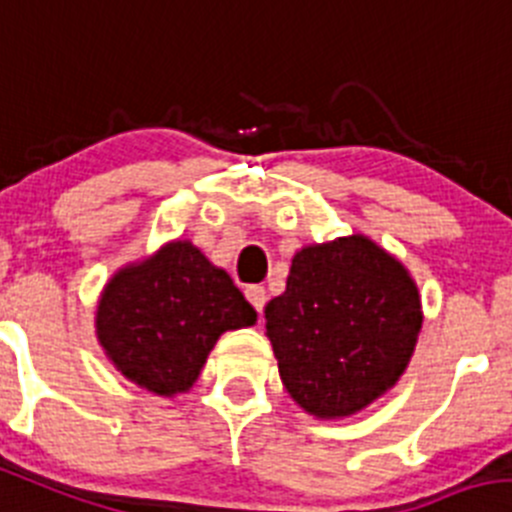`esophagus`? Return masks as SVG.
Masks as SVG:
<instances>
[{
  "label": "esophagus",
  "instance_id": "obj_1",
  "mask_svg": "<svg viewBox=\"0 0 512 512\" xmlns=\"http://www.w3.org/2000/svg\"><path fill=\"white\" fill-rule=\"evenodd\" d=\"M246 299L253 304V309L261 314L266 307V289L259 287V284H256V287H246Z\"/></svg>",
  "mask_w": 512,
  "mask_h": 512
}]
</instances>
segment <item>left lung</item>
Wrapping results in <instances>:
<instances>
[{"label": "left lung", "mask_w": 512, "mask_h": 512, "mask_svg": "<svg viewBox=\"0 0 512 512\" xmlns=\"http://www.w3.org/2000/svg\"><path fill=\"white\" fill-rule=\"evenodd\" d=\"M264 314L281 383L314 419H345L391 391L424 325L409 269L363 233L299 248Z\"/></svg>", "instance_id": "8db88e82"}]
</instances>
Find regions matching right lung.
Instances as JSON below:
<instances>
[{"instance_id": "add662e5", "label": "right lung", "mask_w": 512, "mask_h": 512, "mask_svg": "<svg viewBox=\"0 0 512 512\" xmlns=\"http://www.w3.org/2000/svg\"><path fill=\"white\" fill-rule=\"evenodd\" d=\"M256 325L241 289L192 241L121 266L96 304V337L124 378L154 396L187 393L223 332Z\"/></svg>"}]
</instances>
